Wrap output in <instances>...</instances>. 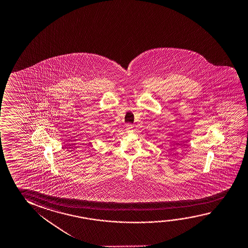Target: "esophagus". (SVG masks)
I'll return each instance as SVG.
<instances>
[{
    "label": "esophagus",
    "instance_id": "obj_1",
    "mask_svg": "<svg viewBox=\"0 0 248 248\" xmlns=\"http://www.w3.org/2000/svg\"><path fill=\"white\" fill-rule=\"evenodd\" d=\"M126 130H127V132H131L133 130V125L132 124H127L126 125Z\"/></svg>",
    "mask_w": 248,
    "mask_h": 248
}]
</instances>
